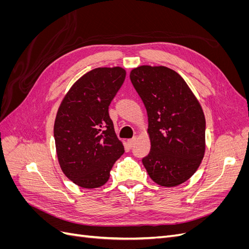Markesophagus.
I'll use <instances>...</instances> for the list:
<instances>
[{
	"instance_id": "obj_1",
	"label": "esophagus",
	"mask_w": 249,
	"mask_h": 249,
	"mask_svg": "<svg viewBox=\"0 0 249 249\" xmlns=\"http://www.w3.org/2000/svg\"><path fill=\"white\" fill-rule=\"evenodd\" d=\"M136 137H133V138H131V139H129L127 140V143H129V145L132 147L134 144H135V142H136Z\"/></svg>"
}]
</instances>
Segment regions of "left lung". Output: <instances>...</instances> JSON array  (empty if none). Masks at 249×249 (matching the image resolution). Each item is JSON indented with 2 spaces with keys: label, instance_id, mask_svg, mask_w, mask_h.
Here are the masks:
<instances>
[{
  "label": "left lung",
  "instance_id": "obj_1",
  "mask_svg": "<svg viewBox=\"0 0 249 249\" xmlns=\"http://www.w3.org/2000/svg\"><path fill=\"white\" fill-rule=\"evenodd\" d=\"M130 79L148 117L149 154L142 163L155 183L175 187L197 170L206 149V119L199 102L179 74L142 65Z\"/></svg>",
  "mask_w": 249,
  "mask_h": 249
}]
</instances>
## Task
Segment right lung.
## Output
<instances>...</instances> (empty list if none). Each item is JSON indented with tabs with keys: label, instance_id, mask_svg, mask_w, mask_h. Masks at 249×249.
I'll return each instance as SVG.
<instances>
[{
	"label": "right lung",
	"instance_id": "add662e5",
	"mask_svg": "<svg viewBox=\"0 0 249 249\" xmlns=\"http://www.w3.org/2000/svg\"><path fill=\"white\" fill-rule=\"evenodd\" d=\"M125 79L122 67H99L81 77L60 105L54 124L57 157L64 175L87 189L108 182L124 153L109 106Z\"/></svg>",
	"mask_w": 249,
	"mask_h": 249
}]
</instances>
